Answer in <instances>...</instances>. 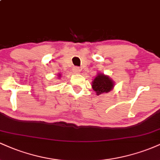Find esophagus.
<instances>
[{
	"label": "esophagus",
	"instance_id": "esophagus-1",
	"mask_svg": "<svg viewBox=\"0 0 160 160\" xmlns=\"http://www.w3.org/2000/svg\"><path fill=\"white\" fill-rule=\"evenodd\" d=\"M74 73H76V74H80V72H81V69L80 68H78V67H75V68H74Z\"/></svg>",
	"mask_w": 160,
	"mask_h": 160
}]
</instances>
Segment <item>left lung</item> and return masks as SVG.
I'll use <instances>...</instances> for the list:
<instances>
[{"instance_id":"obj_1","label":"left lung","mask_w":160,"mask_h":160,"mask_svg":"<svg viewBox=\"0 0 160 160\" xmlns=\"http://www.w3.org/2000/svg\"><path fill=\"white\" fill-rule=\"evenodd\" d=\"M114 81L108 75L98 73L92 82V88L99 95L102 93L110 92L114 87Z\"/></svg>"}]
</instances>
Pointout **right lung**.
Returning a JSON list of instances; mask_svg holds the SVG:
<instances>
[{
	"label": "right lung",
	"instance_id": "right-lung-1",
	"mask_svg": "<svg viewBox=\"0 0 160 160\" xmlns=\"http://www.w3.org/2000/svg\"><path fill=\"white\" fill-rule=\"evenodd\" d=\"M58 78H61V74H58Z\"/></svg>",
	"mask_w": 160,
	"mask_h": 160
}]
</instances>
